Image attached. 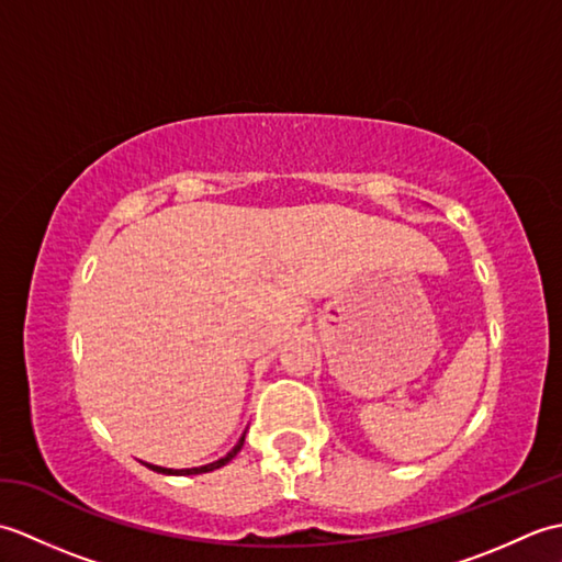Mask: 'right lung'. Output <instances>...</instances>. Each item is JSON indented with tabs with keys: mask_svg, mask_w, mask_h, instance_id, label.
<instances>
[{
	"mask_svg": "<svg viewBox=\"0 0 562 562\" xmlns=\"http://www.w3.org/2000/svg\"><path fill=\"white\" fill-rule=\"evenodd\" d=\"M246 437V435H244ZM244 437L238 439V445L226 453L224 459H220V461H214V463H207V465H200V469H161V465H151V463H145L147 469H151V471H157V473H166V475H198V473H210V471H214V469H222L224 463H229L238 451H241V447H244Z\"/></svg>",
	"mask_w": 562,
	"mask_h": 562,
	"instance_id": "obj_1",
	"label": "right lung"
}]
</instances>
